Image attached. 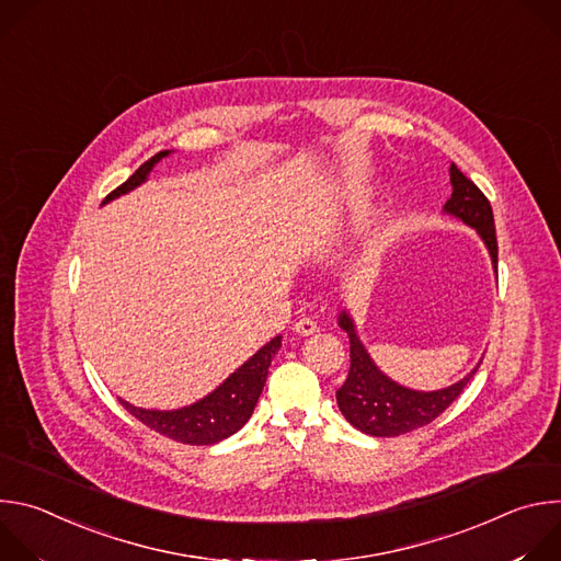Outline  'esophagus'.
<instances>
[{
  "label": "esophagus",
  "instance_id": "34e87169",
  "mask_svg": "<svg viewBox=\"0 0 561 561\" xmlns=\"http://www.w3.org/2000/svg\"><path fill=\"white\" fill-rule=\"evenodd\" d=\"M293 331H295L297 335H301V337H308V335L317 333V322H312L310 317H304V319H299V322H295Z\"/></svg>",
  "mask_w": 561,
  "mask_h": 561
}]
</instances>
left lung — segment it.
Here are the masks:
<instances>
[{"mask_svg":"<svg viewBox=\"0 0 561 561\" xmlns=\"http://www.w3.org/2000/svg\"><path fill=\"white\" fill-rule=\"evenodd\" d=\"M450 186L453 193L444 204V213L477 230L497 273V234L491 202L455 164H450ZM337 324L351 337V370L337 390V407L357 431L373 437H397L431 424L455 402L482 364L479 362L463 379L446 388L428 392L413 390L392 381L377 368L366 346L359 342L355 322L346 308L340 312Z\"/></svg>","mask_w":561,"mask_h":561,"instance_id":"8db88e82","label":"left lung"}]
</instances>
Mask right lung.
Returning a JSON list of instances; mask_svg holds the SVG:
<instances>
[{
  "label": "right lung",
  "instance_id": "1",
  "mask_svg": "<svg viewBox=\"0 0 561 561\" xmlns=\"http://www.w3.org/2000/svg\"><path fill=\"white\" fill-rule=\"evenodd\" d=\"M169 154L171 150H162L154 157H150L148 162H144L122 186H117L104 199V204L144 184L150 171L154 169V164L162 162V159ZM279 348H282V335L271 340L266 346H262L249 362H244L232 375H228L213 392H208L204 399H199V402L191 407H184L178 411H150V409L133 407L124 402V399H119V402L133 417H137L150 431L164 435L169 439L191 444V446L217 444L234 435L251 420L268 377V366Z\"/></svg>",
  "mask_w": 561,
  "mask_h": 561
}]
</instances>
